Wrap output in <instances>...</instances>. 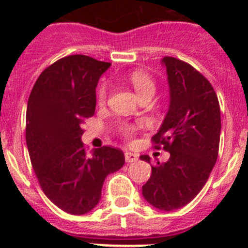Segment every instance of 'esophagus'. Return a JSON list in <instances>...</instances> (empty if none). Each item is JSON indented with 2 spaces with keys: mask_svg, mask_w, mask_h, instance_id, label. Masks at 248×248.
Instances as JSON below:
<instances>
[{
  "mask_svg": "<svg viewBox=\"0 0 248 248\" xmlns=\"http://www.w3.org/2000/svg\"><path fill=\"white\" fill-rule=\"evenodd\" d=\"M124 156H125V161L128 164L134 163V161H137L138 160V155L134 154V153H130V151H125Z\"/></svg>",
  "mask_w": 248,
  "mask_h": 248,
  "instance_id": "esophagus-1",
  "label": "esophagus"
}]
</instances>
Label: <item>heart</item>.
Instances as JSON below:
<instances>
[{"label":"heart","mask_w":248,"mask_h":248,"mask_svg":"<svg viewBox=\"0 0 248 248\" xmlns=\"http://www.w3.org/2000/svg\"><path fill=\"white\" fill-rule=\"evenodd\" d=\"M129 82L131 83L133 88L135 89L137 94L140 98L146 97V95H150L153 97L155 93V89H156V85H155V80L151 78L150 74H148L144 71H134L129 74ZM107 95H108V84H100V87L98 88L97 92V99L99 104L107 100ZM139 128V125H130V124H122L119 128L120 133L125 138L133 137L137 129Z\"/></svg>","instance_id":"obj_1"}]
</instances>
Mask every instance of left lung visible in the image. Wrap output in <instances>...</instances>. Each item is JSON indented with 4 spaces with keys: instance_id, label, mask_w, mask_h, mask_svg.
<instances>
[{
    "instance_id": "left-lung-1",
    "label": "left lung",
    "mask_w": 248,
    "mask_h": 248,
    "mask_svg": "<svg viewBox=\"0 0 248 248\" xmlns=\"http://www.w3.org/2000/svg\"><path fill=\"white\" fill-rule=\"evenodd\" d=\"M161 63L168 73L170 104L153 143L170 157L151 166L143 196L156 209L172 211L194 200L211 174L218 155L221 114L217 95L200 72L174 57H164ZM140 159L151 161L148 155Z\"/></svg>"
}]
</instances>
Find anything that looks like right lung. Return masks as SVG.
Returning a JSON list of instances; mask_svg holds the SVG:
<instances>
[{"instance_id":"1","label":"right lung","mask_w":248,"mask_h":248,"mask_svg":"<svg viewBox=\"0 0 248 248\" xmlns=\"http://www.w3.org/2000/svg\"><path fill=\"white\" fill-rule=\"evenodd\" d=\"M110 63L83 54L59 59L33 85L26 113V141L31 163L48 199L72 215L98 205L105 177L118 171L125 157L111 146L89 154L82 125L95 111V88Z\"/></svg>"}]
</instances>
